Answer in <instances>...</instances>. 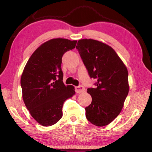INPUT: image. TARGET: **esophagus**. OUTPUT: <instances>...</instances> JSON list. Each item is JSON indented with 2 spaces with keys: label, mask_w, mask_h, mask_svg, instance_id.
Wrapping results in <instances>:
<instances>
[{
  "label": "esophagus",
  "mask_w": 152,
  "mask_h": 152,
  "mask_svg": "<svg viewBox=\"0 0 152 152\" xmlns=\"http://www.w3.org/2000/svg\"><path fill=\"white\" fill-rule=\"evenodd\" d=\"M85 90L86 89L84 88V87L82 86H79L75 87V91L77 93H79V94L82 93H84Z\"/></svg>",
  "instance_id": "esophagus-1"
}]
</instances>
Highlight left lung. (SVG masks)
Segmentation results:
<instances>
[{"mask_svg":"<svg viewBox=\"0 0 152 152\" xmlns=\"http://www.w3.org/2000/svg\"><path fill=\"white\" fill-rule=\"evenodd\" d=\"M96 88H88L92 102L86 117L99 127L111 123L121 113L129 93L127 69L108 45L93 39H81L76 46Z\"/></svg>","mask_w":152,"mask_h":152,"instance_id":"1","label":"left lung"}]
</instances>
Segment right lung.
I'll return each instance as SVG.
<instances>
[{
  "label": "right lung",
  "instance_id": "1",
  "mask_svg": "<svg viewBox=\"0 0 152 152\" xmlns=\"http://www.w3.org/2000/svg\"><path fill=\"white\" fill-rule=\"evenodd\" d=\"M76 44L61 38L47 41L31 54L23 72V99L31 117L43 126L60 120L64 102L75 93L73 86L64 84L61 65L63 55Z\"/></svg>",
  "mask_w": 152,
  "mask_h": 152
}]
</instances>
